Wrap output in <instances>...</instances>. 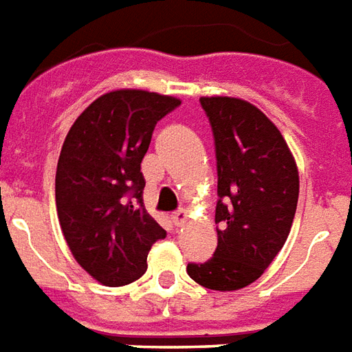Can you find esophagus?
Masks as SVG:
<instances>
[{
    "label": "esophagus",
    "mask_w": 352,
    "mask_h": 352,
    "mask_svg": "<svg viewBox=\"0 0 352 352\" xmlns=\"http://www.w3.org/2000/svg\"><path fill=\"white\" fill-rule=\"evenodd\" d=\"M172 221H174V226H184L188 221V212L184 210V208L176 210L172 214Z\"/></svg>",
    "instance_id": "esophagus-1"
}]
</instances>
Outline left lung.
<instances>
[{
  "mask_svg": "<svg viewBox=\"0 0 352 352\" xmlns=\"http://www.w3.org/2000/svg\"><path fill=\"white\" fill-rule=\"evenodd\" d=\"M216 146L218 246L210 260L188 263L204 288L241 290L258 280L288 239L300 176L283 134L250 102L203 96Z\"/></svg>",
  "mask_w": 352,
  "mask_h": 352,
  "instance_id": "obj_1",
  "label": "left lung"
}]
</instances>
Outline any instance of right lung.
<instances>
[{
	"mask_svg": "<svg viewBox=\"0 0 352 352\" xmlns=\"http://www.w3.org/2000/svg\"><path fill=\"white\" fill-rule=\"evenodd\" d=\"M182 102L123 89L92 102L72 124L56 166V212L77 263L98 283L124 286L148 269L166 236L144 206L142 159L157 121Z\"/></svg>",
	"mask_w": 352,
	"mask_h": 352,
	"instance_id": "add662e5",
	"label": "right lung"
}]
</instances>
